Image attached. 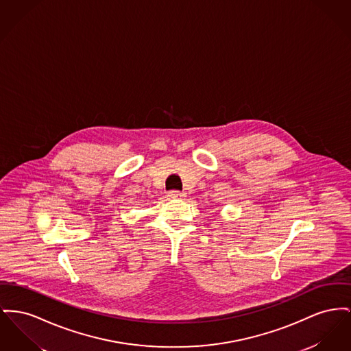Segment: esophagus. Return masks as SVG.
I'll return each instance as SVG.
<instances>
[{
  "instance_id": "esophagus-1",
  "label": "esophagus",
  "mask_w": 351,
  "mask_h": 351,
  "mask_svg": "<svg viewBox=\"0 0 351 351\" xmlns=\"http://www.w3.org/2000/svg\"><path fill=\"white\" fill-rule=\"evenodd\" d=\"M168 196H169L171 199L179 200V199H184V197H186V193H184V192H179V191H171V192L168 193Z\"/></svg>"
}]
</instances>
